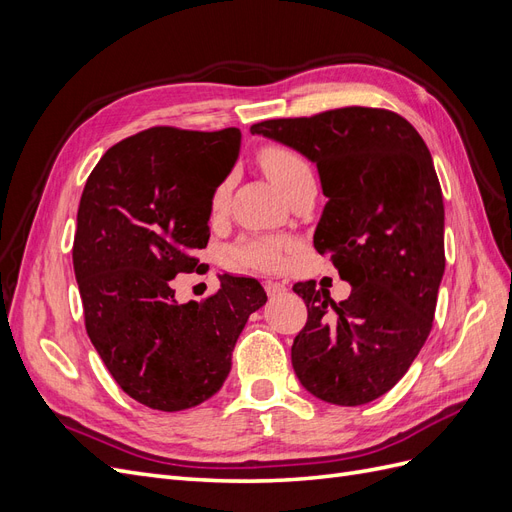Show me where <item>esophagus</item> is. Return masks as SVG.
I'll return each mask as SVG.
<instances>
[{
  "instance_id": "esophagus-1",
  "label": "esophagus",
  "mask_w": 512,
  "mask_h": 512,
  "mask_svg": "<svg viewBox=\"0 0 512 512\" xmlns=\"http://www.w3.org/2000/svg\"><path fill=\"white\" fill-rule=\"evenodd\" d=\"M265 290L269 297H280V294L286 290V286L280 282H265Z\"/></svg>"
}]
</instances>
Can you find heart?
Returning a JSON list of instances; mask_svg holds the SVG:
<instances>
[{
	"label": "heart",
	"instance_id": "b5f03b06",
	"mask_svg": "<svg viewBox=\"0 0 512 512\" xmlns=\"http://www.w3.org/2000/svg\"><path fill=\"white\" fill-rule=\"evenodd\" d=\"M260 166L265 168V173L271 177V181L280 188L284 194H288L294 183L312 175V168L299 156L297 151H292L282 145H273L260 151ZM228 200V183H222L218 190L211 196V211L218 213L226 207ZM290 250V243L284 239H247L241 241L230 250V258L237 267L243 269H260V271H277L284 267L286 254Z\"/></svg>",
	"mask_w": 512,
	"mask_h": 512
}]
</instances>
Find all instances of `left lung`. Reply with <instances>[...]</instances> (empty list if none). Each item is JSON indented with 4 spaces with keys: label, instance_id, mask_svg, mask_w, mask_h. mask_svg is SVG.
Returning <instances> with one entry per match:
<instances>
[{
    "label": "left lung",
    "instance_id": "left-lung-1",
    "mask_svg": "<svg viewBox=\"0 0 512 512\" xmlns=\"http://www.w3.org/2000/svg\"><path fill=\"white\" fill-rule=\"evenodd\" d=\"M250 130L316 162L329 203L314 247L352 284L339 303L314 280L292 286L307 305L290 352L294 374L329 404H369L404 378L433 327L444 203L431 153L389 108L344 106Z\"/></svg>",
    "mask_w": 512,
    "mask_h": 512
}]
</instances>
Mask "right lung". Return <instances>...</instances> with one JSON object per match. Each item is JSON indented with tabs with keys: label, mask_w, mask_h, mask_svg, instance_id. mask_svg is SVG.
Instances as JSON below:
<instances>
[{
	"label": "right lung",
	"mask_w": 512,
	"mask_h": 512,
	"mask_svg": "<svg viewBox=\"0 0 512 512\" xmlns=\"http://www.w3.org/2000/svg\"><path fill=\"white\" fill-rule=\"evenodd\" d=\"M239 128L153 126L108 149L87 177L72 245L85 329L106 369L138 404L179 412L222 389L232 348L267 294L226 275L179 305L170 280L198 271L211 196L239 156Z\"/></svg>",
	"instance_id": "right-lung-1"
}]
</instances>
